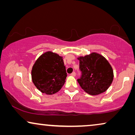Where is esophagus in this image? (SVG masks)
Segmentation results:
<instances>
[{
	"instance_id": "1",
	"label": "esophagus",
	"mask_w": 135,
	"mask_h": 135,
	"mask_svg": "<svg viewBox=\"0 0 135 135\" xmlns=\"http://www.w3.org/2000/svg\"><path fill=\"white\" fill-rule=\"evenodd\" d=\"M71 75H72V76H75V75H76V74H75V72H73V73L71 74Z\"/></svg>"
}]
</instances>
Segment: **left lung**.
Listing matches in <instances>:
<instances>
[{
  "label": "left lung",
  "mask_w": 135,
  "mask_h": 135,
  "mask_svg": "<svg viewBox=\"0 0 135 135\" xmlns=\"http://www.w3.org/2000/svg\"><path fill=\"white\" fill-rule=\"evenodd\" d=\"M77 59L82 72L77 82L81 88L91 95H98L106 91L114 78L113 69L108 61L97 53H91Z\"/></svg>",
  "instance_id": "left-lung-1"
}]
</instances>
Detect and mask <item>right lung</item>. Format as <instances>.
I'll return each instance as SVG.
<instances>
[{
  "mask_svg": "<svg viewBox=\"0 0 135 135\" xmlns=\"http://www.w3.org/2000/svg\"><path fill=\"white\" fill-rule=\"evenodd\" d=\"M31 76L35 86L42 93H56L63 86L67 77L62 57L51 51L44 53L35 62Z\"/></svg>",
  "mask_w": 135,
  "mask_h": 135,
  "instance_id": "obj_1",
  "label": "right lung"
}]
</instances>
